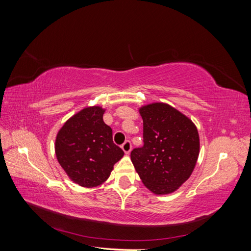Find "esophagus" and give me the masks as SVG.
<instances>
[{"instance_id":"esophagus-1","label":"esophagus","mask_w":251,"mask_h":251,"mask_svg":"<svg viewBox=\"0 0 251 251\" xmlns=\"http://www.w3.org/2000/svg\"><path fill=\"white\" fill-rule=\"evenodd\" d=\"M123 150H124V151L126 154H128L131 151V150H132V144H131V142L128 141V140H126L124 144H123Z\"/></svg>"}]
</instances>
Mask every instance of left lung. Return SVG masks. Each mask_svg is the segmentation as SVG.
<instances>
[{
	"instance_id": "obj_1",
	"label": "left lung",
	"mask_w": 251,
	"mask_h": 251,
	"mask_svg": "<svg viewBox=\"0 0 251 251\" xmlns=\"http://www.w3.org/2000/svg\"><path fill=\"white\" fill-rule=\"evenodd\" d=\"M143 147L131 151L142 183L156 195L172 194L191 177L200 153L199 133L184 114L164 102L139 109Z\"/></svg>"
}]
</instances>
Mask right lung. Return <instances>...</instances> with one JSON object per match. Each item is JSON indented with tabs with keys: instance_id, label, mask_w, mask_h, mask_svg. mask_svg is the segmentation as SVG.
Here are the masks:
<instances>
[{
	"instance_id": "add662e5",
	"label": "right lung",
	"mask_w": 251,
	"mask_h": 251,
	"mask_svg": "<svg viewBox=\"0 0 251 251\" xmlns=\"http://www.w3.org/2000/svg\"><path fill=\"white\" fill-rule=\"evenodd\" d=\"M104 109L87 107L68 119L55 139L57 161L74 183L95 187L107 180L125 153L103 123Z\"/></svg>"
}]
</instances>
